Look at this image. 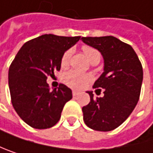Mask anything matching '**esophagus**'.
Masks as SVG:
<instances>
[{
  "label": "esophagus",
  "mask_w": 153,
  "mask_h": 153,
  "mask_svg": "<svg viewBox=\"0 0 153 153\" xmlns=\"http://www.w3.org/2000/svg\"><path fill=\"white\" fill-rule=\"evenodd\" d=\"M72 94H73V96H77L78 94H79V93L77 92V91H72Z\"/></svg>",
  "instance_id": "obj_1"
}]
</instances>
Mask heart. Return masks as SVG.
Here are the masks:
<instances>
[{
    "mask_svg": "<svg viewBox=\"0 0 153 153\" xmlns=\"http://www.w3.org/2000/svg\"><path fill=\"white\" fill-rule=\"evenodd\" d=\"M82 50H83L84 53L85 54V56L87 57V59L91 62H94L95 60H100L101 53L94 47H92L90 45H84L82 47ZM72 53H73V50L68 49L61 56L60 67L62 68H66L68 67ZM92 79H93V76L91 75L83 74V73H80L76 70H70V71L67 72L63 76L64 83L68 87L73 88V89H82L90 81H92Z\"/></svg>",
    "mask_w": 153,
    "mask_h": 153,
    "instance_id": "b5f03b06",
    "label": "heart"
}]
</instances>
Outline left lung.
I'll return each mask as SVG.
<instances>
[{"mask_svg":"<svg viewBox=\"0 0 153 153\" xmlns=\"http://www.w3.org/2000/svg\"><path fill=\"white\" fill-rule=\"evenodd\" d=\"M82 41L101 51L104 72L94 84L102 97L88 92L90 102L82 108L84 121L96 131L118 127L136 106L143 82L142 63L131 45L114 36L82 37Z\"/></svg>","mask_w":153,"mask_h":153,"instance_id":"obj_1","label":"left lung"}]
</instances>
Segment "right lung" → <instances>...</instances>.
<instances>
[{
  "label": "right lung",
  "mask_w": 153,
  "mask_h": 153,
  "mask_svg": "<svg viewBox=\"0 0 153 153\" xmlns=\"http://www.w3.org/2000/svg\"><path fill=\"white\" fill-rule=\"evenodd\" d=\"M80 36L42 35L27 42L17 53L9 68L11 103L18 115L31 127L46 129L60 118L71 90L63 84L49 89L48 76L60 69L63 53L77 42Z\"/></svg>",
  "instance_id": "1"
}]
</instances>
